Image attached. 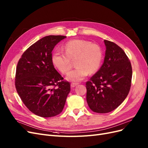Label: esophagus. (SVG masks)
Here are the masks:
<instances>
[{
  "label": "esophagus",
  "instance_id": "obj_1",
  "mask_svg": "<svg viewBox=\"0 0 148 148\" xmlns=\"http://www.w3.org/2000/svg\"><path fill=\"white\" fill-rule=\"evenodd\" d=\"M78 84V83H71V86L74 88V87H75V86H77Z\"/></svg>",
  "mask_w": 148,
  "mask_h": 148
}]
</instances>
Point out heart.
Wrapping results in <instances>:
<instances>
[{
  "instance_id": "obj_1",
  "label": "heart",
  "mask_w": 148,
  "mask_h": 148,
  "mask_svg": "<svg viewBox=\"0 0 148 148\" xmlns=\"http://www.w3.org/2000/svg\"><path fill=\"white\" fill-rule=\"evenodd\" d=\"M65 54L59 50L52 53V62L62 73L66 74L71 67V60H75V69L66 76V79L78 82L88 74L95 73L100 69L103 59L101 47L96 44L83 39H75L69 41L64 46Z\"/></svg>"
}]
</instances>
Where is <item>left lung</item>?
Segmentation results:
<instances>
[{
  "label": "left lung",
  "mask_w": 148,
  "mask_h": 148,
  "mask_svg": "<svg viewBox=\"0 0 148 148\" xmlns=\"http://www.w3.org/2000/svg\"><path fill=\"white\" fill-rule=\"evenodd\" d=\"M104 63L86 82V101L91 110L104 114L114 110L126 99L131 87L132 65L123 49L104 40Z\"/></svg>",
  "instance_id": "8db88e82"
}]
</instances>
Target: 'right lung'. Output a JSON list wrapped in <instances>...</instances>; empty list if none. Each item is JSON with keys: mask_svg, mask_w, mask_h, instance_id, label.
Instances as JSON below:
<instances>
[{"mask_svg": "<svg viewBox=\"0 0 148 148\" xmlns=\"http://www.w3.org/2000/svg\"><path fill=\"white\" fill-rule=\"evenodd\" d=\"M66 38L50 35L41 38L23 53L18 62L16 91L26 107L39 117H51L61 113L70 91V83L63 81L51 59L53 48Z\"/></svg>", "mask_w": 148, "mask_h": 148, "instance_id": "right-lung-1", "label": "right lung"}]
</instances>
